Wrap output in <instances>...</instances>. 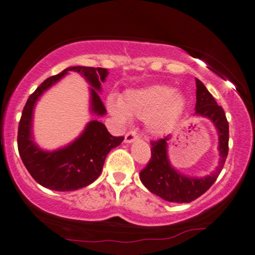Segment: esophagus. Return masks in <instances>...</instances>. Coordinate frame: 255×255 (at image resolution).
Masks as SVG:
<instances>
[{
    "instance_id": "esophagus-1",
    "label": "esophagus",
    "mask_w": 255,
    "mask_h": 255,
    "mask_svg": "<svg viewBox=\"0 0 255 255\" xmlns=\"http://www.w3.org/2000/svg\"><path fill=\"white\" fill-rule=\"evenodd\" d=\"M137 137H138V136H137L136 131H135V130H130V131H128L127 134H126V136H125V142H126V143H130V142H133V141L136 140Z\"/></svg>"
}]
</instances>
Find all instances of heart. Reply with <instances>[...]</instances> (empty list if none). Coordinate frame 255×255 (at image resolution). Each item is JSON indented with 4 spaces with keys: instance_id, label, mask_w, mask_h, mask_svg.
Listing matches in <instances>:
<instances>
[{
    "instance_id": "obj_1",
    "label": "heart",
    "mask_w": 255,
    "mask_h": 255,
    "mask_svg": "<svg viewBox=\"0 0 255 255\" xmlns=\"http://www.w3.org/2000/svg\"><path fill=\"white\" fill-rule=\"evenodd\" d=\"M185 106V99L172 87L153 85L140 89L128 90L120 104L108 101L111 114L119 121H127L128 117L146 120L148 130L161 134L178 120Z\"/></svg>"
}]
</instances>
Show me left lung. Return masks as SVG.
<instances>
[{"label":"left lung","instance_id":"obj_1","mask_svg":"<svg viewBox=\"0 0 255 255\" xmlns=\"http://www.w3.org/2000/svg\"><path fill=\"white\" fill-rule=\"evenodd\" d=\"M196 81V105L195 114L198 117L207 118L213 122L219 135V153L220 162L217 169L204 178H192L179 173L169 162L167 155L168 136L160 140L151 141V157L147 166L140 172L141 182L146 188L161 199L169 202H191L207 192L219 174L224 168L228 154V138L230 128L224 109L218 106L211 93L200 80Z\"/></svg>","mask_w":255,"mask_h":255}]
</instances>
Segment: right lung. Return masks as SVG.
I'll use <instances>...</instances> for the list:
<instances>
[{
  "label": "right lung",
  "mask_w": 255,
  "mask_h": 255,
  "mask_svg": "<svg viewBox=\"0 0 255 255\" xmlns=\"http://www.w3.org/2000/svg\"><path fill=\"white\" fill-rule=\"evenodd\" d=\"M68 72L81 74L92 86L90 112L98 117H104L106 108L98 92H101V82H105L108 70L82 66L69 67L44 80L29 96L22 112L17 133L18 153L25 168L41 186L59 192L76 191L94 182L102 172L107 154L124 141V136H113L102 122L93 120L88 122L76 140L60 149L47 151L34 142L31 127L35 104L48 88L60 81Z\"/></svg>",
  "instance_id": "add662e5"
}]
</instances>
